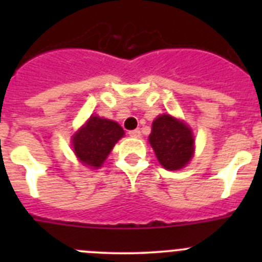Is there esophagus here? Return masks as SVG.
Wrapping results in <instances>:
<instances>
[{
  "instance_id": "1",
  "label": "esophagus",
  "mask_w": 262,
  "mask_h": 262,
  "mask_svg": "<svg viewBox=\"0 0 262 262\" xmlns=\"http://www.w3.org/2000/svg\"><path fill=\"white\" fill-rule=\"evenodd\" d=\"M128 135L131 138H140V131L139 129H133V131H129Z\"/></svg>"
}]
</instances>
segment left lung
Listing matches in <instances>:
<instances>
[{"label": "left lung", "mask_w": 262, "mask_h": 262, "mask_svg": "<svg viewBox=\"0 0 262 262\" xmlns=\"http://www.w3.org/2000/svg\"><path fill=\"white\" fill-rule=\"evenodd\" d=\"M159 163L168 170L182 169L194 155V136L191 128L169 114L159 115L152 123L148 138Z\"/></svg>", "instance_id": "obj_1"}]
</instances>
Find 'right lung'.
<instances>
[{"label":"right lung","instance_id":"1","mask_svg":"<svg viewBox=\"0 0 262 262\" xmlns=\"http://www.w3.org/2000/svg\"><path fill=\"white\" fill-rule=\"evenodd\" d=\"M123 135V128L117 122L92 115L72 136V147L82 165L98 169Z\"/></svg>","mask_w":262,"mask_h":262}]
</instances>
